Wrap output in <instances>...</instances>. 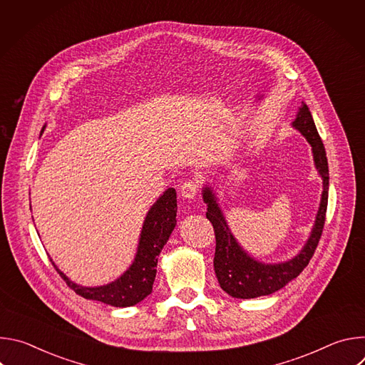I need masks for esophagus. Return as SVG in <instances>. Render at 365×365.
I'll list each match as a JSON object with an SVG mask.
<instances>
[{
  "mask_svg": "<svg viewBox=\"0 0 365 365\" xmlns=\"http://www.w3.org/2000/svg\"><path fill=\"white\" fill-rule=\"evenodd\" d=\"M199 190V183L196 180H186L180 186V195L186 199H193Z\"/></svg>",
  "mask_w": 365,
  "mask_h": 365,
  "instance_id": "esophagus-1",
  "label": "esophagus"
}]
</instances>
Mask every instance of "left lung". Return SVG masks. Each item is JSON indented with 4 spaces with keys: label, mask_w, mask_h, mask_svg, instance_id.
<instances>
[{
    "label": "left lung",
    "mask_w": 365,
    "mask_h": 365,
    "mask_svg": "<svg viewBox=\"0 0 365 365\" xmlns=\"http://www.w3.org/2000/svg\"><path fill=\"white\" fill-rule=\"evenodd\" d=\"M293 127H296L310 143L317 169L324 180V193L315 227L312 230L306 245L294 258L280 264H263L248 257L230 232L211 187L203 189V200L207 203L206 218L212 222L217 240L214 257L215 274L221 289L232 297L252 299L277 292L303 272L319 244L328 207L329 170L327 153L314 118H312L307 106L303 102L296 120L293 121Z\"/></svg>",
    "instance_id": "8db88e82"
}]
</instances>
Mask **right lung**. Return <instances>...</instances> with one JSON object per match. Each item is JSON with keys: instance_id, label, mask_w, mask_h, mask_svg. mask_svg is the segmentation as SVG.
<instances>
[{"instance_id": "right-lung-1", "label": "right lung", "mask_w": 365, "mask_h": 365, "mask_svg": "<svg viewBox=\"0 0 365 365\" xmlns=\"http://www.w3.org/2000/svg\"><path fill=\"white\" fill-rule=\"evenodd\" d=\"M43 133V130H41ZM178 200L176 190L169 187L148 211L138 244V251L133 266L115 282L99 287H82L72 283L56 266V272L66 284L79 296L98 300L115 307L133 306L147 297L153 290L158 267V255L168 242L176 225Z\"/></svg>"}]
</instances>
